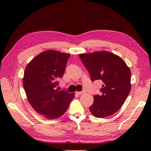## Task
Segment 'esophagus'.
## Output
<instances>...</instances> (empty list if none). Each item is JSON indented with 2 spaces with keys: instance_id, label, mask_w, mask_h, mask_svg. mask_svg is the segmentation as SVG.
Here are the masks:
<instances>
[{
  "instance_id": "obj_1",
  "label": "esophagus",
  "mask_w": 151,
  "mask_h": 151,
  "mask_svg": "<svg viewBox=\"0 0 151 151\" xmlns=\"http://www.w3.org/2000/svg\"><path fill=\"white\" fill-rule=\"evenodd\" d=\"M86 92L84 91H80V92H77V94H84V93H85Z\"/></svg>"
}]
</instances>
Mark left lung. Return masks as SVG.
Masks as SVG:
<instances>
[{
    "mask_svg": "<svg viewBox=\"0 0 151 151\" xmlns=\"http://www.w3.org/2000/svg\"><path fill=\"white\" fill-rule=\"evenodd\" d=\"M88 70L91 81L101 80V95L94 96L89 110L96 118H105L115 113L129 94L131 72L125 62L116 55L106 51L79 54Z\"/></svg>",
    "mask_w": 151,
    "mask_h": 151,
    "instance_id": "8db88e82",
    "label": "left lung"
}]
</instances>
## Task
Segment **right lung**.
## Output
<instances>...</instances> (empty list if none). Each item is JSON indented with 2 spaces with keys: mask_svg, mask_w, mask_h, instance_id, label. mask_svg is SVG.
<instances>
[{
  "mask_svg": "<svg viewBox=\"0 0 151 151\" xmlns=\"http://www.w3.org/2000/svg\"><path fill=\"white\" fill-rule=\"evenodd\" d=\"M70 54L50 50L40 53L27 65L23 87L29 104L48 119H55L65 113L74 93L58 91L57 81L64 74Z\"/></svg>",
  "mask_w": 151,
  "mask_h": 151,
  "instance_id": "add662e5",
  "label": "right lung"
}]
</instances>
